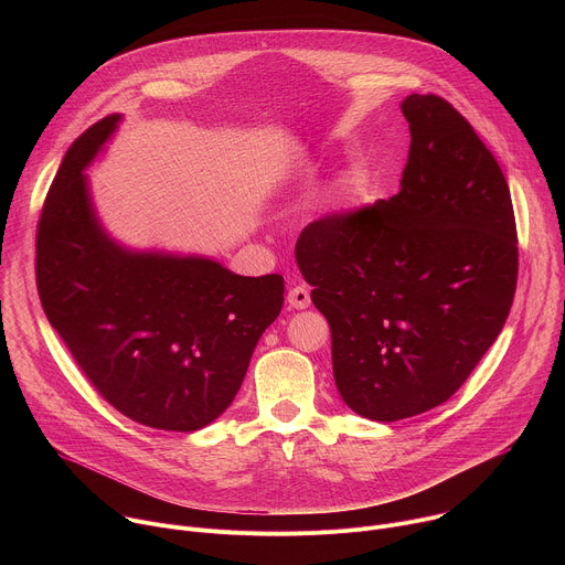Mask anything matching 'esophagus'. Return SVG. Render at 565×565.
Masks as SVG:
<instances>
[{"label":"esophagus","instance_id":"esophagus-1","mask_svg":"<svg viewBox=\"0 0 565 565\" xmlns=\"http://www.w3.org/2000/svg\"><path fill=\"white\" fill-rule=\"evenodd\" d=\"M288 306L290 308H297V310H303L310 306V292L306 286H295L288 290Z\"/></svg>","mask_w":565,"mask_h":565}]
</instances>
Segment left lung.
<instances>
[{
	"instance_id": "8db88e82",
	"label": "left lung",
	"mask_w": 565,
	"mask_h": 565,
	"mask_svg": "<svg viewBox=\"0 0 565 565\" xmlns=\"http://www.w3.org/2000/svg\"><path fill=\"white\" fill-rule=\"evenodd\" d=\"M412 145L399 192L308 223L297 266L329 319L347 405L377 423L449 399L499 338L519 248L508 181L440 96L402 100Z\"/></svg>"
}]
</instances>
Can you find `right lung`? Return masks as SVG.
Listing matches in <instances>:
<instances>
[{
	"label": "right lung",
	"instance_id": "obj_1",
	"mask_svg": "<svg viewBox=\"0 0 565 565\" xmlns=\"http://www.w3.org/2000/svg\"><path fill=\"white\" fill-rule=\"evenodd\" d=\"M120 116L77 136L35 236L42 308L75 364L122 416L163 431L216 420L284 303V277H241L205 257L134 253L103 230L83 170Z\"/></svg>",
	"mask_w": 565,
	"mask_h": 565
}]
</instances>
